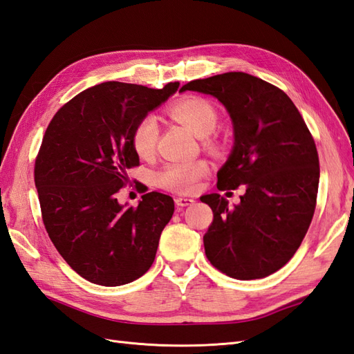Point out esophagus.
<instances>
[{"label":"esophagus","instance_id":"34e87169","mask_svg":"<svg viewBox=\"0 0 354 354\" xmlns=\"http://www.w3.org/2000/svg\"><path fill=\"white\" fill-rule=\"evenodd\" d=\"M195 203V200L192 198H186V196H177L176 198V204L178 207H187V205H192Z\"/></svg>","mask_w":354,"mask_h":354}]
</instances>
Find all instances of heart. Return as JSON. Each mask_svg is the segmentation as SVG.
Returning a JSON list of instances; mask_svg holds the SVG:
<instances>
[{
  "instance_id": "b5f03b06",
  "label": "heart",
  "mask_w": 354,
  "mask_h": 354,
  "mask_svg": "<svg viewBox=\"0 0 354 354\" xmlns=\"http://www.w3.org/2000/svg\"><path fill=\"white\" fill-rule=\"evenodd\" d=\"M171 117L186 126L198 138H205L216 131L219 115L213 103L204 97H185L169 108ZM159 127L156 118L145 115L136 123L132 132V147L138 156L149 158L156 149ZM209 149H216V144L210 138H205ZM209 165L205 160L171 162L163 165L154 176L156 185L162 189L176 194H192L196 191L200 180L207 176Z\"/></svg>"
}]
</instances>
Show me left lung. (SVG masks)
I'll use <instances>...</instances> for the list:
<instances>
[{
    "label": "left lung",
    "instance_id": "left-lung-1",
    "mask_svg": "<svg viewBox=\"0 0 354 354\" xmlns=\"http://www.w3.org/2000/svg\"><path fill=\"white\" fill-rule=\"evenodd\" d=\"M186 90L216 97L234 127L218 189L246 185L234 209L219 194L201 196L213 210L205 255L234 279L269 277L291 260L311 225L320 178L314 138L287 94L257 76L228 72L187 82Z\"/></svg>",
    "mask_w": 354,
    "mask_h": 354
}]
</instances>
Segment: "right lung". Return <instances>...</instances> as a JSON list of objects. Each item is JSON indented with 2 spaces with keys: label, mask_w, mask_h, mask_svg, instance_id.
Here are the masks:
<instances>
[{
  "label": "right lung",
  "mask_w": 354,
  "mask_h": 354,
  "mask_svg": "<svg viewBox=\"0 0 354 354\" xmlns=\"http://www.w3.org/2000/svg\"><path fill=\"white\" fill-rule=\"evenodd\" d=\"M178 85H94L59 108L43 136L34 165L43 223L66 263L97 286L141 278L174 213L165 194H144L129 209L115 195L129 182L127 171L140 165L133 127Z\"/></svg>",
  "instance_id": "obj_1"
}]
</instances>
